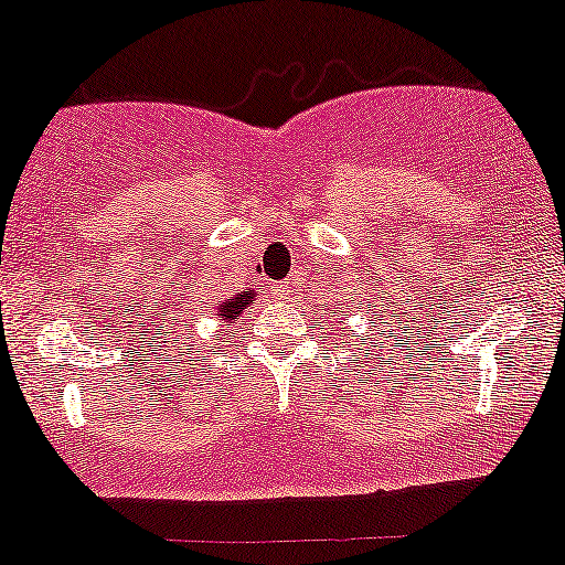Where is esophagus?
Here are the masks:
<instances>
[{"mask_svg":"<svg viewBox=\"0 0 565 565\" xmlns=\"http://www.w3.org/2000/svg\"><path fill=\"white\" fill-rule=\"evenodd\" d=\"M274 295L278 297V300H289L291 295H297V278L291 276V278H287V281H278L274 287Z\"/></svg>","mask_w":565,"mask_h":565,"instance_id":"34e87169","label":"esophagus"}]
</instances>
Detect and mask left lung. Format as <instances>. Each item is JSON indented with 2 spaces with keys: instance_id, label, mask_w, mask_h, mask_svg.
I'll return each instance as SVG.
<instances>
[{
  "instance_id": "8db88e82",
  "label": "left lung",
  "mask_w": 565,
  "mask_h": 565,
  "mask_svg": "<svg viewBox=\"0 0 565 565\" xmlns=\"http://www.w3.org/2000/svg\"><path fill=\"white\" fill-rule=\"evenodd\" d=\"M373 308H376V305H373ZM379 321H384V316L379 318ZM371 337H376V342H371V344H373V348H379V329H373V331H371Z\"/></svg>"
}]
</instances>
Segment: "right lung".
Listing matches in <instances>:
<instances>
[{"label": "right lung", "instance_id": "right-lung-1", "mask_svg": "<svg viewBox=\"0 0 565 565\" xmlns=\"http://www.w3.org/2000/svg\"><path fill=\"white\" fill-rule=\"evenodd\" d=\"M253 300H255V291H242V295H234L231 300H223V297L221 300H205L194 310V316L183 323V334L171 329V344H183L186 350H196L200 344L205 348V339L196 334V323H200V318H213V321L228 326Z\"/></svg>", "mask_w": 565, "mask_h": 565}]
</instances>
